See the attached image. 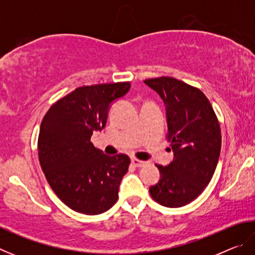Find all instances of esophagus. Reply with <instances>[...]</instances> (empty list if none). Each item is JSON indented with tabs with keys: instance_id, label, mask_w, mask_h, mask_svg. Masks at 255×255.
I'll return each instance as SVG.
<instances>
[{
	"instance_id": "obj_1",
	"label": "esophagus",
	"mask_w": 255,
	"mask_h": 255,
	"mask_svg": "<svg viewBox=\"0 0 255 255\" xmlns=\"http://www.w3.org/2000/svg\"><path fill=\"white\" fill-rule=\"evenodd\" d=\"M145 163H146V162L140 161V159H138V158H131V164H132L133 166H136V167L144 166Z\"/></svg>"
}]
</instances>
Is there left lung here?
I'll list each match as a JSON object with an SVG mask.
<instances>
[{"label": "left lung", "mask_w": 255, "mask_h": 255, "mask_svg": "<svg viewBox=\"0 0 255 255\" xmlns=\"http://www.w3.org/2000/svg\"><path fill=\"white\" fill-rule=\"evenodd\" d=\"M166 107V138L174 158L156 165L158 183L149 188L157 204L179 208L190 204L210 182L221 154V125L208 99L196 86L170 76L144 81Z\"/></svg>", "instance_id": "left-lung-1"}]
</instances>
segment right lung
I'll use <instances>...</instances> for the list:
<instances>
[{
  "label": "right lung",
  "instance_id": "add662e5",
  "mask_svg": "<svg viewBox=\"0 0 255 255\" xmlns=\"http://www.w3.org/2000/svg\"><path fill=\"white\" fill-rule=\"evenodd\" d=\"M129 89V82L79 86L56 101L42 119L40 166L55 195L77 213L102 214L118 200L130 158L103 154L91 136L105 128L110 103Z\"/></svg>",
  "mask_w": 255,
  "mask_h": 255
}]
</instances>
